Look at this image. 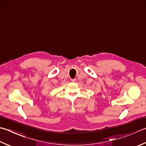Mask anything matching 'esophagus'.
I'll return each instance as SVG.
<instances>
[{
	"label": "esophagus",
	"instance_id": "esophagus-1",
	"mask_svg": "<svg viewBox=\"0 0 146 146\" xmlns=\"http://www.w3.org/2000/svg\"><path fill=\"white\" fill-rule=\"evenodd\" d=\"M71 82H76V79H72V80H71Z\"/></svg>",
	"mask_w": 146,
	"mask_h": 146
}]
</instances>
